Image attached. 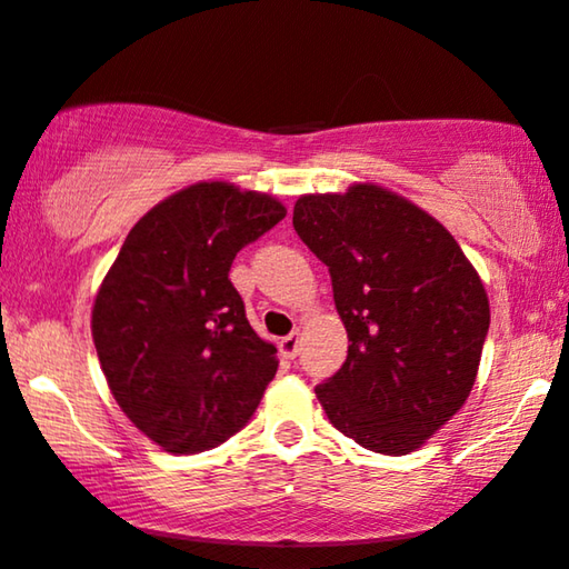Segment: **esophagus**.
<instances>
[{
  "label": "esophagus",
  "instance_id": "34e87169",
  "mask_svg": "<svg viewBox=\"0 0 569 569\" xmlns=\"http://www.w3.org/2000/svg\"><path fill=\"white\" fill-rule=\"evenodd\" d=\"M299 346H301V340H299V330H297V332H289V336L278 340V348H280V353H283L286 359H297V353H299Z\"/></svg>",
  "mask_w": 569,
  "mask_h": 569
}]
</instances>
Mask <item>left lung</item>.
I'll return each instance as SVG.
<instances>
[{
    "label": "left lung",
    "instance_id": "1",
    "mask_svg": "<svg viewBox=\"0 0 569 569\" xmlns=\"http://www.w3.org/2000/svg\"><path fill=\"white\" fill-rule=\"evenodd\" d=\"M299 239L328 264L348 356L315 392L338 431L382 456L421 448L479 372L489 299L452 233L377 184L305 194Z\"/></svg>",
    "mask_w": 569,
    "mask_h": 569
}]
</instances>
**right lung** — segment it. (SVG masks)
<instances>
[{
  "mask_svg": "<svg viewBox=\"0 0 569 569\" xmlns=\"http://www.w3.org/2000/svg\"><path fill=\"white\" fill-rule=\"evenodd\" d=\"M286 218L276 197L197 181L127 233L93 305V343L111 396L173 456L226 442L278 372L276 346L247 320L233 257Z\"/></svg>",
  "mask_w": 569,
  "mask_h": 569,
  "instance_id": "right-lung-1",
  "label": "right lung"
}]
</instances>
